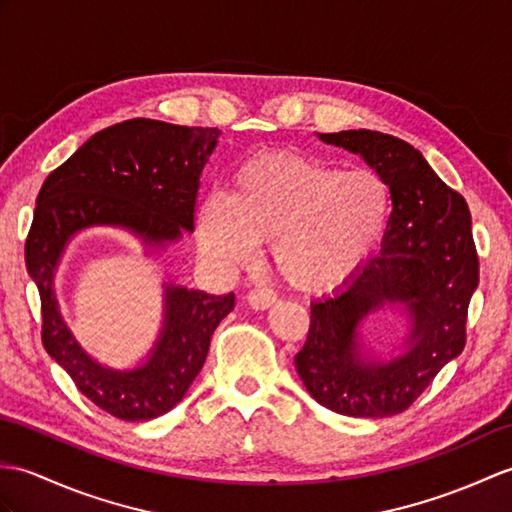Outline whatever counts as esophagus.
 <instances>
[{"label": "esophagus", "mask_w": 512, "mask_h": 512, "mask_svg": "<svg viewBox=\"0 0 512 512\" xmlns=\"http://www.w3.org/2000/svg\"><path fill=\"white\" fill-rule=\"evenodd\" d=\"M248 305L253 307V310H268L270 305H275L277 303V292L275 290H270V288H264V285H261V288H255V290H251L248 292Z\"/></svg>", "instance_id": "1"}]
</instances>
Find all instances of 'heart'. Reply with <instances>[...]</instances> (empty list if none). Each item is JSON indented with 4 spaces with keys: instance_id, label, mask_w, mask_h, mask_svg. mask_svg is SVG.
Masks as SVG:
<instances>
[{
    "instance_id": "obj_1",
    "label": "heart",
    "mask_w": 512,
    "mask_h": 512,
    "mask_svg": "<svg viewBox=\"0 0 512 512\" xmlns=\"http://www.w3.org/2000/svg\"><path fill=\"white\" fill-rule=\"evenodd\" d=\"M390 194L371 170L340 172L294 152H264L237 168L229 196L209 194L196 213L200 253L213 266L251 264L270 242L277 275L299 290L336 285L382 237Z\"/></svg>"
}]
</instances>
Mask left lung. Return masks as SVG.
Masks as SVG:
<instances>
[{
	"label": "left lung",
	"instance_id": "1",
	"mask_svg": "<svg viewBox=\"0 0 512 512\" xmlns=\"http://www.w3.org/2000/svg\"><path fill=\"white\" fill-rule=\"evenodd\" d=\"M318 137L364 157L388 185L392 211L382 255L368 259L334 299L312 305L296 371L320 406L347 417H392L465 349L469 301L480 281L471 213L408 141L364 128ZM386 302L411 312V349L388 365L366 363L354 329Z\"/></svg>",
	"mask_w": 512,
	"mask_h": 512
}]
</instances>
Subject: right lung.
I'll return each mask as SVG.
<instances>
[{"label": "right lung", "instance_id": "add662e5", "mask_svg": "<svg viewBox=\"0 0 512 512\" xmlns=\"http://www.w3.org/2000/svg\"><path fill=\"white\" fill-rule=\"evenodd\" d=\"M218 128L126 120L95 133L58 165L34 207L26 240V266L41 296V340L76 388L100 410L122 421H150L185 397L220 320L235 294L165 290V325L148 364L120 373L95 364L71 338L56 307L54 272L69 237L111 224L150 244L194 231L200 172L218 144Z\"/></svg>", "mask_w": 512, "mask_h": 512}]
</instances>
